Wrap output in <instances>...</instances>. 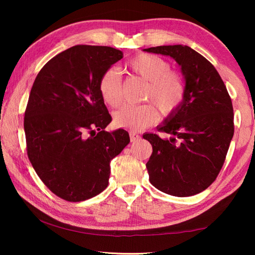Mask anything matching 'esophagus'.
<instances>
[{
	"instance_id": "1",
	"label": "esophagus",
	"mask_w": 255,
	"mask_h": 255,
	"mask_svg": "<svg viewBox=\"0 0 255 255\" xmlns=\"http://www.w3.org/2000/svg\"><path fill=\"white\" fill-rule=\"evenodd\" d=\"M129 139H130V142H135L140 139V136L135 132H129Z\"/></svg>"
}]
</instances>
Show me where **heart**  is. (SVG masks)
<instances>
[{"label": "heart", "instance_id": "heart-1", "mask_svg": "<svg viewBox=\"0 0 255 255\" xmlns=\"http://www.w3.org/2000/svg\"><path fill=\"white\" fill-rule=\"evenodd\" d=\"M127 67L135 78L146 82L143 99L149 103L125 105L114 114V123L119 128L143 129L153 126L158 119V110L169 116L180 109L186 95L183 75L172 70L168 60L155 54L140 53L130 58ZM99 91L103 102L117 107L123 99V84L120 74L111 68L102 74Z\"/></svg>", "mask_w": 255, "mask_h": 255}]
</instances>
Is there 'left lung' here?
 <instances>
[{"label":"left lung","mask_w":255,"mask_h":255,"mask_svg":"<svg viewBox=\"0 0 255 255\" xmlns=\"http://www.w3.org/2000/svg\"><path fill=\"white\" fill-rule=\"evenodd\" d=\"M144 51L174 58L186 81L184 102L158 128L170 139L143 135L153 148L145 165L150 182L171 196L197 195L216 180L225 164L234 135L232 100L215 67L187 45Z\"/></svg>","instance_id":"1"}]
</instances>
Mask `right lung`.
Instances as JSON below:
<instances>
[{"label": "right lung", "instance_id": "add662e5", "mask_svg": "<svg viewBox=\"0 0 255 255\" xmlns=\"http://www.w3.org/2000/svg\"><path fill=\"white\" fill-rule=\"evenodd\" d=\"M123 57L120 50L78 44L45 64L30 90L24 116L26 151L54 195L80 202L109 185L111 160L129 142L109 133L112 121L99 91L102 74Z\"/></svg>", "mask_w": 255, "mask_h": 255}]
</instances>
